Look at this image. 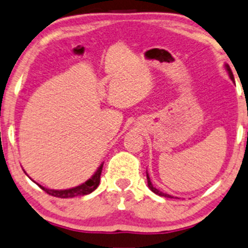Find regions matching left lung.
<instances>
[{"label":"left lung","instance_id":"8db88e82","mask_svg":"<svg viewBox=\"0 0 248 248\" xmlns=\"http://www.w3.org/2000/svg\"><path fill=\"white\" fill-rule=\"evenodd\" d=\"M225 68H227V71H228V73H229V76H230V78H231V80H234V78H233V75H232V71H231V69H230V66L228 65V64H225ZM147 183H148V187L151 188V191H153L154 192L155 194H157V195H160V197H164V198H171L172 199L173 197H171L170 194H167V193H163V192H161V191H158L157 188H155L154 186H153V184H152V182H151V178H149V176H148V173H147Z\"/></svg>","mask_w":248,"mask_h":248}]
</instances>
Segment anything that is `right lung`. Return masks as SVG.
Segmentation results:
<instances>
[{
    "mask_svg": "<svg viewBox=\"0 0 248 248\" xmlns=\"http://www.w3.org/2000/svg\"><path fill=\"white\" fill-rule=\"evenodd\" d=\"M102 167H103V163L97 168L95 173H94L90 179L86 180L84 184L76 186V187L68 188V189H49L39 184L38 185L44 189L45 192H47L48 194L53 195V197H56V198H73V197H80V195H86V194L92 193V192L99 186L100 176H101V172H102Z\"/></svg>",
    "mask_w": 248,
    "mask_h": 248,
    "instance_id": "right-lung-1",
    "label": "right lung"
}]
</instances>
